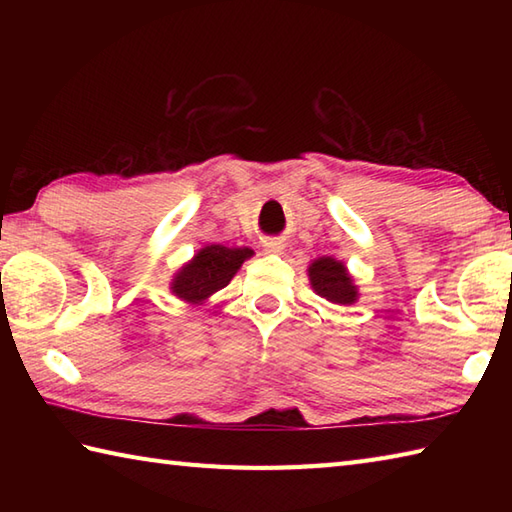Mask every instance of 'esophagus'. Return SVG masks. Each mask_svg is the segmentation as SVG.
<instances>
[{
  "label": "esophagus",
  "mask_w": 512,
  "mask_h": 512,
  "mask_svg": "<svg viewBox=\"0 0 512 512\" xmlns=\"http://www.w3.org/2000/svg\"><path fill=\"white\" fill-rule=\"evenodd\" d=\"M264 248H266V253H281V250H284V242H281V239H270Z\"/></svg>",
  "instance_id": "esophagus-1"
}]
</instances>
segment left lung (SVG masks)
I'll return each mask as SVG.
<instances>
[{
    "label": "left lung",
    "instance_id": "obj_1",
    "mask_svg": "<svg viewBox=\"0 0 512 512\" xmlns=\"http://www.w3.org/2000/svg\"><path fill=\"white\" fill-rule=\"evenodd\" d=\"M308 279L312 290L334 306H354L361 297L354 277L341 259L317 257L308 266Z\"/></svg>",
    "mask_w": 512,
    "mask_h": 512
}]
</instances>
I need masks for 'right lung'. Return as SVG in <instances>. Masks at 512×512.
I'll return each instance as SVG.
<instances>
[{"label": "right lung", "mask_w": 512, "mask_h": 512, "mask_svg": "<svg viewBox=\"0 0 512 512\" xmlns=\"http://www.w3.org/2000/svg\"><path fill=\"white\" fill-rule=\"evenodd\" d=\"M253 257L250 248H228L222 244H211L200 248L187 264L173 273L169 290L173 297L189 303V306H204L217 290L226 288L237 275L246 259Z\"/></svg>", "instance_id": "right-lung-1"}]
</instances>
